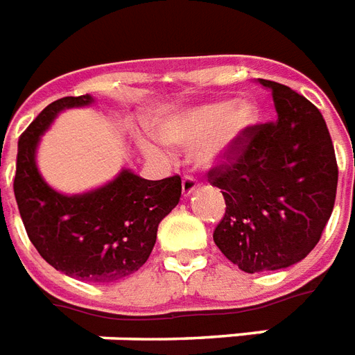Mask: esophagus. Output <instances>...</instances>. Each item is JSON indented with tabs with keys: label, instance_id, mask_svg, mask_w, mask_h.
<instances>
[{
	"label": "esophagus",
	"instance_id": "34e87169",
	"mask_svg": "<svg viewBox=\"0 0 355 355\" xmlns=\"http://www.w3.org/2000/svg\"><path fill=\"white\" fill-rule=\"evenodd\" d=\"M198 188L199 182L191 177V175H184V177H182V193H184V196H190L191 191L198 190Z\"/></svg>",
	"mask_w": 355,
	"mask_h": 355
}]
</instances>
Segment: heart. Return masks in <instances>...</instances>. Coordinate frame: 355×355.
<instances>
[{"label": "heart", "instance_id": "1", "mask_svg": "<svg viewBox=\"0 0 355 355\" xmlns=\"http://www.w3.org/2000/svg\"><path fill=\"white\" fill-rule=\"evenodd\" d=\"M254 122V109L243 99L214 101L198 105L164 122L159 135L175 148L191 146V157L198 165L212 164L237 141ZM143 148L152 156L162 157L164 152L156 144L143 141Z\"/></svg>", "mask_w": 355, "mask_h": 355}]
</instances>
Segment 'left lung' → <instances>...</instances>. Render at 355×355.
I'll use <instances>...</instances> for the list:
<instances>
[{
    "label": "left lung",
    "instance_id": "8db88e82",
    "mask_svg": "<svg viewBox=\"0 0 355 355\" xmlns=\"http://www.w3.org/2000/svg\"><path fill=\"white\" fill-rule=\"evenodd\" d=\"M259 84L272 92L277 120L248 125L207 173L225 199L212 237L244 272L306 258L331 216L338 180L322 112L284 84Z\"/></svg>",
    "mask_w": 355,
    "mask_h": 355
}]
</instances>
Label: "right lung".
<instances>
[{
	"label": "right lung",
	"mask_w": 355,
	"mask_h": 355,
	"mask_svg": "<svg viewBox=\"0 0 355 355\" xmlns=\"http://www.w3.org/2000/svg\"><path fill=\"white\" fill-rule=\"evenodd\" d=\"M90 96L62 97L18 139L15 199L31 244L56 271L84 282H114L139 271L156 244L157 225L177 207L180 177L146 180L122 171L112 182L83 196H62L35 167L39 135L58 112L84 107Z\"/></svg>",
	"instance_id": "add662e5"
}]
</instances>
